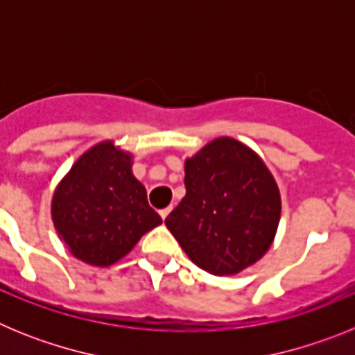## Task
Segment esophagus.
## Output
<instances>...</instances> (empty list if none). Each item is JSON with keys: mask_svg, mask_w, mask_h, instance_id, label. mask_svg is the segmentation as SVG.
Returning <instances> with one entry per match:
<instances>
[{"mask_svg": "<svg viewBox=\"0 0 355 355\" xmlns=\"http://www.w3.org/2000/svg\"><path fill=\"white\" fill-rule=\"evenodd\" d=\"M171 209H172V208H165V209H162V211H159V215H162L163 220H165V218H167L168 213H171Z\"/></svg>", "mask_w": 355, "mask_h": 355, "instance_id": "1", "label": "esophagus"}]
</instances>
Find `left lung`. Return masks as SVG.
<instances>
[{
    "label": "left lung",
    "instance_id": "8db88e82",
    "mask_svg": "<svg viewBox=\"0 0 355 355\" xmlns=\"http://www.w3.org/2000/svg\"><path fill=\"white\" fill-rule=\"evenodd\" d=\"M187 196L165 218L181 249L213 275H234L270 249L281 193L258 153L231 137L184 162Z\"/></svg>",
    "mask_w": 355,
    "mask_h": 355
}]
</instances>
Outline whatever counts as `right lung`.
<instances>
[{
  "mask_svg": "<svg viewBox=\"0 0 355 355\" xmlns=\"http://www.w3.org/2000/svg\"><path fill=\"white\" fill-rule=\"evenodd\" d=\"M133 155L105 140L85 150L55 188L51 218L69 252L92 266H110L162 224L133 175Z\"/></svg>",
  "mask_w": 355,
  "mask_h": 355,
  "instance_id": "add662e5",
  "label": "right lung"
}]
</instances>
